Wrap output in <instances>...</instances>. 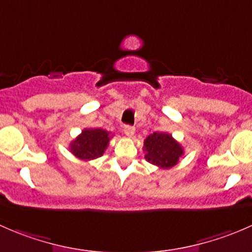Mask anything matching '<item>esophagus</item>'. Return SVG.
I'll use <instances>...</instances> for the list:
<instances>
[{"mask_svg":"<svg viewBox=\"0 0 252 252\" xmlns=\"http://www.w3.org/2000/svg\"><path fill=\"white\" fill-rule=\"evenodd\" d=\"M123 131L126 136L131 138V136L134 135V133H135V128H134L133 126H124Z\"/></svg>","mask_w":252,"mask_h":252,"instance_id":"1","label":"esophagus"}]
</instances>
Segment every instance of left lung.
<instances>
[{"instance_id":"obj_1","label":"left lung","mask_w":252,"mask_h":252,"mask_svg":"<svg viewBox=\"0 0 252 252\" xmlns=\"http://www.w3.org/2000/svg\"><path fill=\"white\" fill-rule=\"evenodd\" d=\"M145 158L159 168H171L175 166L184 154L182 145L168 133H154L144 141Z\"/></svg>"}]
</instances>
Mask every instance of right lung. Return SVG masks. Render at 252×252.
Listing matches in <instances>:
<instances>
[{
    "label": "right lung",
    "mask_w": 252,
    "mask_h": 252,
    "mask_svg": "<svg viewBox=\"0 0 252 252\" xmlns=\"http://www.w3.org/2000/svg\"><path fill=\"white\" fill-rule=\"evenodd\" d=\"M110 133L101 128L84 129L69 145V150L75 157L83 161H90L101 157L110 142Z\"/></svg>",
    "instance_id": "1"
}]
</instances>
